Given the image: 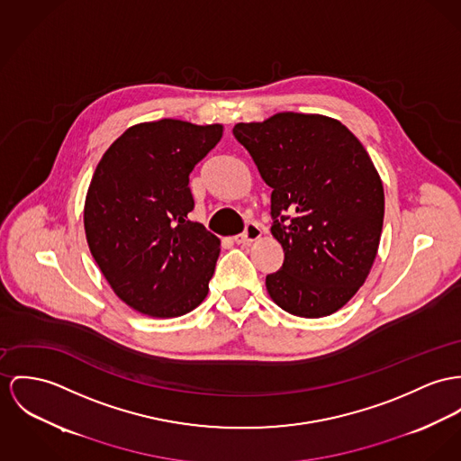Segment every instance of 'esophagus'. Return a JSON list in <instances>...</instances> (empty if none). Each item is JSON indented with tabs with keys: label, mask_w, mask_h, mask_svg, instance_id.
I'll return each mask as SVG.
<instances>
[{
	"label": "esophagus",
	"mask_w": 461,
	"mask_h": 461,
	"mask_svg": "<svg viewBox=\"0 0 461 461\" xmlns=\"http://www.w3.org/2000/svg\"><path fill=\"white\" fill-rule=\"evenodd\" d=\"M261 237V230H259V226L258 224H254V222H249L248 226H246V230H244V233H240V235H237L233 240H235V244H250V242H254V240H258Z\"/></svg>",
	"instance_id": "obj_1"
}]
</instances>
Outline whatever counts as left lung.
Returning <instances> with one entry per match:
<instances>
[{
    "instance_id": "1",
    "label": "left lung",
    "mask_w": 461,
    "mask_h": 461,
    "mask_svg": "<svg viewBox=\"0 0 461 461\" xmlns=\"http://www.w3.org/2000/svg\"><path fill=\"white\" fill-rule=\"evenodd\" d=\"M233 135L272 187V235L283 267L267 276L272 300L300 318L344 307L375 259L384 189L365 147L339 121L283 112L239 122Z\"/></svg>"
}]
</instances>
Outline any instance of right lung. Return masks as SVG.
<instances>
[{
  "label": "right lung",
  "mask_w": 461,
  "mask_h": 461,
  "mask_svg": "<svg viewBox=\"0 0 461 461\" xmlns=\"http://www.w3.org/2000/svg\"><path fill=\"white\" fill-rule=\"evenodd\" d=\"M222 126L177 119L143 122L108 147L91 180L84 228L115 294L152 318H178L209 293L219 239L187 219L189 174Z\"/></svg>",
  "instance_id": "add662e5"
}]
</instances>
